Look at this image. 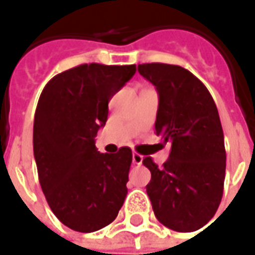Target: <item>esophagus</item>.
Masks as SVG:
<instances>
[{
  "label": "esophagus",
  "mask_w": 255,
  "mask_h": 255,
  "mask_svg": "<svg viewBox=\"0 0 255 255\" xmlns=\"http://www.w3.org/2000/svg\"><path fill=\"white\" fill-rule=\"evenodd\" d=\"M132 160H133V164H142L143 156H140L139 153H133V154H132Z\"/></svg>",
  "instance_id": "esophagus-1"
}]
</instances>
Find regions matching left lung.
Here are the masks:
<instances>
[{
    "mask_svg": "<svg viewBox=\"0 0 255 255\" xmlns=\"http://www.w3.org/2000/svg\"><path fill=\"white\" fill-rule=\"evenodd\" d=\"M139 74L156 86L159 108L154 129L169 159L159 167L143 164L152 179L146 186L156 219L171 230L196 231L219 209L226 174V149L217 106L207 88L179 65L142 64Z\"/></svg>",
    "mask_w": 255,
    "mask_h": 255,
    "instance_id": "left-lung-1",
    "label": "left lung"
}]
</instances>
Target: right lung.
I'll return each instance as SVG.
<instances>
[{
    "mask_svg": "<svg viewBox=\"0 0 255 255\" xmlns=\"http://www.w3.org/2000/svg\"><path fill=\"white\" fill-rule=\"evenodd\" d=\"M136 65L84 64L45 85L34 118V156L51 210L66 227L92 233L111 224L128 194L132 150L98 152L108 103Z\"/></svg>",
    "mask_w": 255,
    "mask_h": 255,
    "instance_id": "right-lung-1",
    "label": "right lung"
}]
</instances>
